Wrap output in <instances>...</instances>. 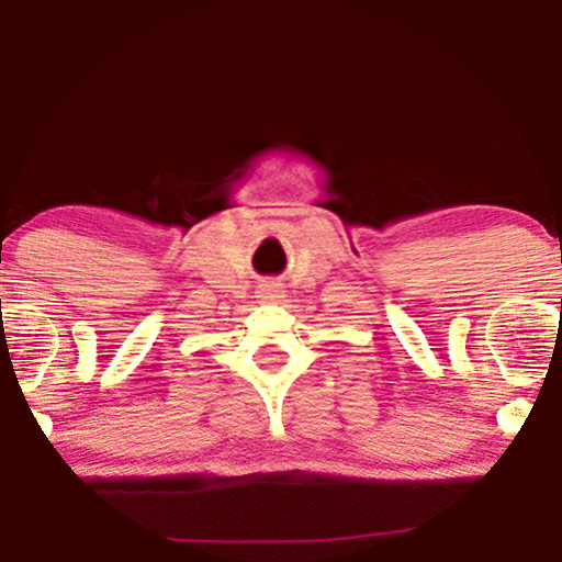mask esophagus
Listing matches in <instances>:
<instances>
[{
	"instance_id": "34e87169",
	"label": "esophagus",
	"mask_w": 562,
	"mask_h": 562,
	"mask_svg": "<svg viewBox=\"0 0 562 562\" xmlns=\"http://www.w3.org/2000/svg\"><path fill=\"white\" fill-rule=\"evenodd\" d=\"M280 297H285V290H282V285H277V282H269V285L261 288V301L277 303Z\"/></svg>"
}]
</instances>
